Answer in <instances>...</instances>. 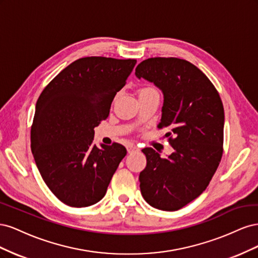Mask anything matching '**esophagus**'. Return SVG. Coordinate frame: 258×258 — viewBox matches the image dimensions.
<instances>
[{
    "instance_id": "1",
    "label": "esophagus",
    "mask_w": 258,
    "mask_h": 258,
    "mask_svg": "<svg viewBox=\"0 0 258 258\" xmlns=\"http://www.w3.org/2000/svg\"><path fill=\"white\" fill-rule=\"evenodd\" d=\"M127 151H128L129 154H131V153H134V152H138L139 151V147L137 145H134V144H129L127 146Z\"/></svg>"
}]
</instances>
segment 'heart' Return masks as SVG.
<instances>
[{
    "label": "heart",
    "mask_w": 258,
    "mask_h": 258,
    "mask_svg": "<svg viewBox=\"0 0 258 258\" xmlns=\"http://www.w3.org/2000/svg\"><path fill=\"white\" fill-rule=\"evenodd\" d=\"M154 90H156V89H154L153 87H143V88L139 89L138 93H139V96H141V95H145V93H148V92L154 91Z\"/></svg>",
    "instance_id": "heart-1"
}]
</instances>
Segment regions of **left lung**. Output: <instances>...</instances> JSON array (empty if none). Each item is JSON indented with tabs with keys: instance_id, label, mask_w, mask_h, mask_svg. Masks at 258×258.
Masks as SVG:
<instances>
[{
	"instance_id": "1",
	"label": "left lung",
	"mask_w": 258,
	"mask_h": 258,
	"mask_svg": "<svg viewBox=\"0 0 258 258\" xmlns=\"http://www.w3.org/2000/svg\"><path fill=\"white\" fill-rule=\"evenodd\" d=\"M136 76L154 83L163 92L158 128H167L174 152L161 158L152 147L142 152L146 167L140 188L148 205L176 211L206 190L220 165L224 143V106L207 75L178 58H148Z\"/></svg>"
}]
</instances>
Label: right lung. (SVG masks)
<instances>
[{
  "label": "right lung",
  "mask_w": 258,
  "mask_h": 258,
  "mask_svg": "<svg viewBox=\"0 0 258 258\" xmlns=\"http://www.w3.org/2000/svg\"><path fill=\"white\" fill-rule=\"evenodd\" d=\"M136 63V59H77L37 99L31 150L44 182L67 206L89 207L102 199L127 154L118 143L93 145V129L107 118Z\"/></svg>",
  "instance_id": "1"
}]
</instances>
